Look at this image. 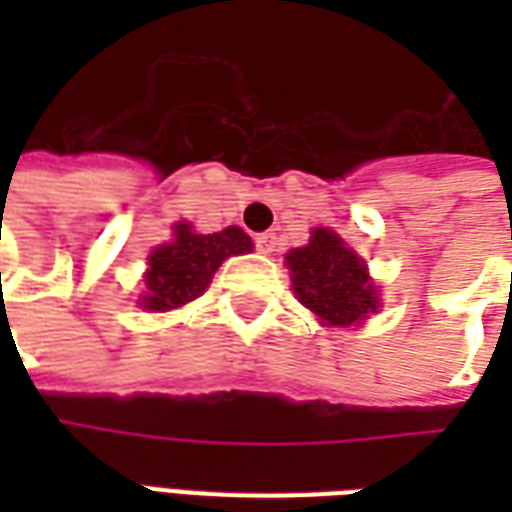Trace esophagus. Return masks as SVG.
<instances>
[{
  "label": "esophagus",
  "mask_w": 512,
  "mask_h": 512,
  "mask_svg": "<svg viewBox=\"0 0 512 512\" xmlns=\"http://www.w3.org/2000/svg\"><path fill=\"white\" fill-rule=\"evenodd\" d=\"M255 246L263 252V255H271L277 249V235L274 233H260L255 235Z\"/></svg>",
  "instance_id": "esophagus-1"
}]
</instances>
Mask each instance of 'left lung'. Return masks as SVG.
<instances>
[{
	"label": "left lung",
	"instance_id": "obj_1",
	"mask_svg": "<svg viewBox=\"0 0 512 512\" xmlns=\"http://www.w3.org/2000/svg\"><path fill=\"white\" fill-rule=\"evenodd\" d=\"M296 299L323 326H359L378 312V288L367 263L329 227H315L310 244L285 255Z\"/></svg>",
	"mask_w": 512,
	"mask_h": 512
}]
</instances>
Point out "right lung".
<instances>
[{"label":"right lung","mask_w":512,"mask_h":512,"mask_svg":"<svg viewBox=\"0 0 512 512\" xmlns=\"http://www.w3.org/2000/svg\"><path fill=\"white\" fill-rule=\"evenodd\" d=\"M252 252V238L241 227L222 233H194L189 222L175 224V238L156 246L147 257L145 290L139 307L147 312H169L189 304L211 285L216 268L227 257Z\"/></svg>","instance_id":"right-lung-1"}]
</instances>
